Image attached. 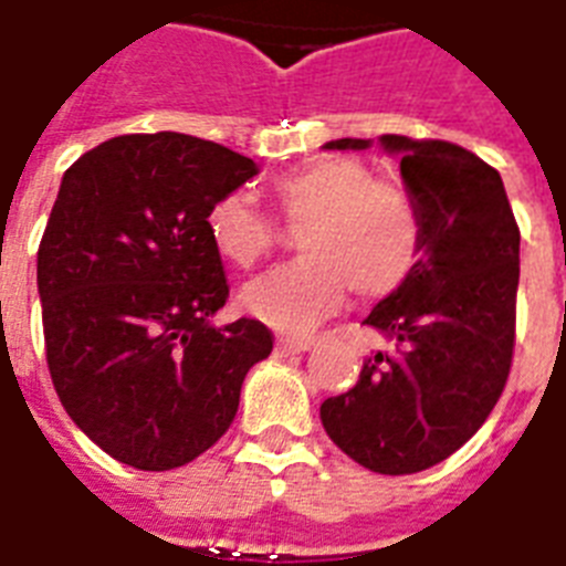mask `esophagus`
Segmentation results:
<instances>
[{"instance_id": "34e87169", "label": "esophagus", "mask_w": 566, "mask_h": 566, "mask_svg": "<svg viewBox=\"0 0 566 566\" xmlns=\"http://www.w3.org/2000/svg\"><path fill=\"white\" fill-rule=\"evenodd\" d=\"M311 344H314V337L282 335L279 340H275V349H279V353H305Z\"/></svg>"}]
</instances>
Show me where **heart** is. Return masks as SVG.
<instances>
[{"instance_id": "heart-1", "label": "heart", "mask_w": 566, "mask_h": 566, "mask_svg": "<svg viewBox=\"0 0 566 566\" xmlns=\"http://www.w3.org/2000/svg\"><path fill=\"white\" fill-rule=\"evenodd\" d=\"M279 217L296 231L300 258L243 293L266 326L305 332L344 305L346 293L381 300L411 279L422 220L402 185L376 179L358 158H317L270 185ZM217 255L249 270L275 247V222L243 196H220L205 217Z\"/></svg>"}]
</instances>
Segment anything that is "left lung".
<instances>
[{"instance_id": "1", "label": "left lung", "mask_w": 566, "mask_h": 566, "mask_svg": "<svg viewBox=\"0 0 566 566\" xmlns=\"http://www.w3.org/2000/svg\"><path fill=\"white\" fill-rule=\"evenodd\" d=\"M399 155L422 220L411 279L364 319L394 344L364 361L353 390L319 405L346 455L381 475L447 461L482 429L511 373L517 326L520 229L491 164L449 140L381 135ZM340 137L326 149H367Z\"/></svg>"}]
</instances>
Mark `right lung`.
Listing matches in <instances>:
<instances>
[{"label": "right lung", "instance_id": "1", "mask_svg": "<svg viewBox=\"0 0 566 566\" xmlns=\"http://www.w3.org/2000/svg\"><path fill=\"white\" fill-rule=\"evenodd\" d=\"M255 161L176 132L111 137L64 172L38 249L46 364L73 422L137 470L190 464L229 431L273 332L229 300L205 217Z\"/></svg>", "mask_w": 566, "mask_h": 566}]
</instances>
